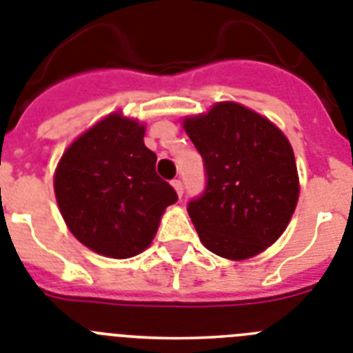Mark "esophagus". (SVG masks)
<instances>
[{"label":"esophagus","instance_id":"esophagus-1","mask_svg":"<svg viewBox=\"0 0 353 353\" xmlns=\"http://www.w3.org/2000/svg\"><path fill=\"white\" fill-rule=\"evenodd\" d=\"M173 188H174V191H176V193H179V196L182 198V194H183V183H182V180H179V179H174L173 182Z\"/></svg>","mask_w":353,"mask_h":353}]
</instances>
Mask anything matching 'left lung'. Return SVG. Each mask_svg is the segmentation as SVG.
<instances>
[{
  "label": "left lung",
  "instance_id": "left-lung-1",
  "mask_svg": "<svg viewBox=\"0 0 353 353\" xmlns=\"http://www.w3.org/2000/svg\"><path fill=\"white\" fill-rule=\"evenodd\" d=\"M203 160L205 188L188 212L211 252L245 260L278 240L299 196L298 170L287 137L236 103L183 121Z\"/></svg>",
  "mask_w": 353,
  "mask_h": 353
}]
</instances>
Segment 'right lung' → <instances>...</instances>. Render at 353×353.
Segmentation results:
<instances>
[{
	"label": "right lung",
	"mask_w": 353,
	"mask_h": 353,
	"mask_svg": "<svg viewBox=\"0 0 353 353\" xmlns=\"http://www.w3.org/2000/svg\"><path fill=\"white\" fill-rule=\"evenodd\" d=\"M144 126L113 113L65 151L54 189L61 214L81 243L110 258H131L155 238L179 194L155 171Z\"/></svg>",
	"instance_id": "1"
}]
</instances>
